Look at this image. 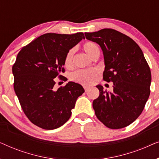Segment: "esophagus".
<instances>
[{"label": "esophagus", "mask_w": 159, "mask_h": 159, "mask_svg": "<svg viewBox=\"0 0 159 159\" xmlns=\"http://www.w3.org/2000/svg\"><path fill=\"white\" fill-rule=\"evenodd\" d=\"M88 89H89V88L88 86H84V91H85V92H87V91L88 90Z\"/></svg>", "instance_id": "1"}]
</instances>
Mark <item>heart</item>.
<instances>
[{
  "instance_id": "heart-1",
  "label": "heart",
  "mask_w": 159,
  "mask_h": 159,
  "mask_svg": "<svg viewBox=\"0 0 159 159\" xmlns=\"http://www.w3.org/2000/svg\"><path fill=\"white\" fill-rule=\"evenodd\" d=\"M82 48L90 58L100 55V48L96 43L93 41H85L82 44ZM75 50L70 49L67 52L64 57V66L67 69H70L73 66V58ZM99 71L97 69L91 68L88 69H79L74 71L70 75L71 81L80 83L83 85H89L94 83L98 75Z\"/></svg>"
}]
</instances>
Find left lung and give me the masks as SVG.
Listing matches in <instances>:
<instances>
[{
  "instance_id": "8db88e82",
  "label": "left lung",
  "mask_w": 159,
  "mask_h": 159,
  "mask_svg": "<svg viewBox=\"0 0 159 159\" xmlns=\"http://www.w3.org/2000/svg\"><path fill=\"white\" fill-rule=\"evenodd\" d=\"M86 38L101 47L105 61L104 81L114 83L112 93L100 91L93 102L97 118L110 129L127 127L140 116L151 90V69L139 45L117 30L105 28L85 32Z\"/></svg>"
}]
</instances>
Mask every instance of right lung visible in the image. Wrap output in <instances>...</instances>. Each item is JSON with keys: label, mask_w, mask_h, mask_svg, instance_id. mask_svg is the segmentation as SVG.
I'll return each mask as SVG.
<instances>
[{"label": "right lung", "mask_w": 159, "mask_h": 159, "mask_svg": "<svg viewBox=\"0 0 159 159\" xmlns=\"http://www.w3.org/2000/svg\"><path fill=\"white\" fill-rule=\"evenodd\" d=\"M84 38L82 32L73 34L47 33L24 46L12 66L14 88L24 113L34 125L53 129L66 123L76 101L84 92L80 84L70 82L58 90L56 77H66L64 57Z\"/></svg>", "instance_id": "right-lung-1"}]
</instances>
